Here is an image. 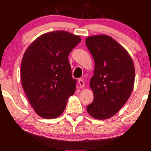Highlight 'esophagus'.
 <instances>
[{
  "instance_id": "1",
  "label": "esophagus",
  "mask_w": 151,
  "mask_h": 151,
  "mask_svg": "<svg viewBox=\"0 0 151 151\" xmlns=\"http://www.w3.org/2000/svg\"><path fill=\"white\" fill-rule=\"evenodd\" d=\"M78 83H79L80 86L81 88L84 87V85H85V84H84V82L83 81V80H82V79H78Z\"/></svg>"
}]
</instances>
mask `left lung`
I'll list each match as a JSON object with an SVG mask.
<instances>
[{"mask_svg": "<svg viewBox=\"0 0 151 151\" xmlns=\"http://www.w3.org/2000/svg\"><path fill=\"white\" fill-rule=\"evenodd\" d=\"M85 42L95 62L90 80L94 99L86 109L94 118L108 119L131 96L135 73L133 60L123 47L106 35L88 37Z\"/></svg>", "mask_w": 151, "mask_h": 151, "instance_id": "obj_1", "label": "left lung"}]
</instances>
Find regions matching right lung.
Returning <instances> with one entry per match:
<instances>
[{"mask_svg":"<svg viewBox=\"0 0 151 151\" xmlns=\"http://www.w3.org/2000/svg\"><path fill=\"white\" fill-rule=\"evenodd\" d=\"M80 41V36L55 31L39 36L24 52L20 67L22 85L41 117L60 116L75 93L77 81L72 77L68 56Z\"/></svg>","mask_w":151,"mask_h":151,"instance_id":"right-lung-1","label":"right lung"}]
</instances>
